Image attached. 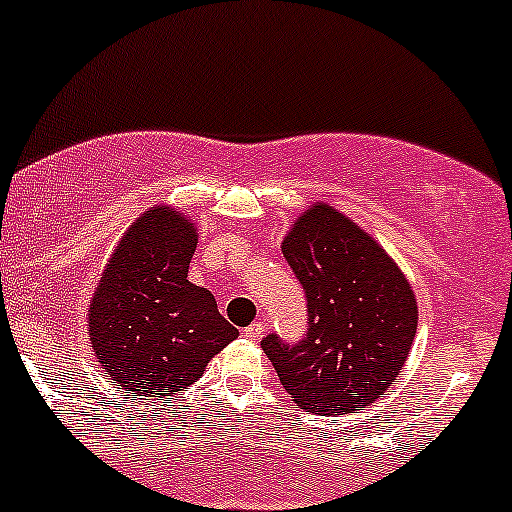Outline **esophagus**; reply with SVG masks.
Returning a JSON list of instances; mask_svg holds the SVG:
<instances>
[{
	"mask_svg": "<svg viewBox=\"0 0 512 512\" xmlns=\"http://www.w3.org/2000/svg\"><path fill=\"white\" fill-rule=\"evenodd\" d=\"M245 338L247 340H260L262 335H265V323H262V320H257V323H252V325H247L245 328Z\"/></svg>",
	"mask_w": 512,
	"mask_h": 512,
	"instance_id": "esophagus-1",
	"label": "esophagus"
}]
</instances>
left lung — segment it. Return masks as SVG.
Instances as JSON below:
<instances>
[{"label":"left lung","instance_id":"1","mask_svg":"<svg viewBox=\"0 0 512 512\" xmlns=\"http://www.w3.org/2000/svg\"><path fill=\"white\" fill-rule=\"evenodd\" d=\"M308 301V330L262 350L303 411L347 415L381 398L406 364L418 301L401 267L369 233L330 204H311L282 240Z\"/></svg>","mask_w":512,"mask_h":512}]
</instances>
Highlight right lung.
I'll list each match as a JSON object with an SVG mask.
<instances>
[{"instance_id": "right-lung-1", "label": "right lung", "mask_w": 512, "mask_h": 512, "mask_svg": "<svg viewBox=\"0 0 512 512\" xmlns=\"http://www.w3.org/2000/svg\"><path fill=\"white\" fill-rule=\"evenodd\" d=\"M196 240L192 218L153 206L121 235L89 301L94 357L143 403L187 389L238 338L211 291L187 279Z\"/></svg>"}]
</instances>
